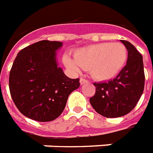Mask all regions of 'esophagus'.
<instances>
[{
    "label": "esophagus",
    "instance_id": "1",
    "mask_svg": "<svg viewBox=\"0 0 153 153\" xmlns=\"http://www.w3.org/2000/svg\"><path fill=\"white\" fill-rule=\"evenodd\" d=\"M88 82V81L87 80H86L85 78H80V83H81V85H83V84H86V83Z\"/></svg>",
    "mask_w": 153,
    "mask_h": 153
}]
</instances>
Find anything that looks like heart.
<instances>
[{"label": "heart", "mask_w": 153, "mask_h": 153, "mask_svg": "<svg viewBox=\"0 0 153 153\" xmlns=\"http://www.w3.org/2000/svg\"><path fill=\"white\" fill-rule=\"evenodd\" d=\"M127 55V47L123 43L102 42L76 50L73 58L65 55L63 62L75 72H79L82 68L88 69L96 80L108 81L123 70Z\"/></svg>", "instance_id": "obj_1"}]
</instances>
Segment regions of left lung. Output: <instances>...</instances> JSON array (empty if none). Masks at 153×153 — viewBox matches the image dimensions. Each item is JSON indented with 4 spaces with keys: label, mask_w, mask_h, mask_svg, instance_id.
Wrapping results in <instances>:
<instances>
[{
    "label": "left lung",
    "mask_w": 153,
    "mask_h": 153,
    "mask_svg": "<svg viewBox=\"0 0 153 153\" xmlns=\"http://www.w3.org/2000/svg\"><path fill=\"white\" fill-rule=\"evenodd\" d=\"M121 42L127 49V65L114 79L94 83L96 93L90 98L95 111L110 118L123 117L136 107L145 83L143 56L129 42Z\"/></svg>",
    "instance_id": "1"
}]
</instances>
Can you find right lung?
<instances>
[{"label":"right lung","instance_id":"add662e5","mask_svg":"<svg viewBox=\"0 0 153 153\" xmlns=\"http://www.w3.org/2000/svg\"><path fill=\"white\" fill-rule=\"evenodd\" d=\"M61 42L41 41L22 49L9 76L10 96L24 116L38 122L57 118L69 95L80 87L79 78L66 76L56 62Z\"/></svg>","mask_w":153,"mask_h":153}]
</instances>
